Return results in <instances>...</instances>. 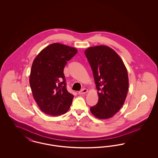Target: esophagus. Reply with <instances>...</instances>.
I'll list each match as a JSON object with an SVG mask.
<instances>
[{
    "label": "esophagus",
    "instance_id": "1",
    "mask_svg": "<svg viewBox=\"0 0 158 158\" xmlns=\"http://www.w3.org/2000/svg\"><path fill=\"white\" fill-rule=\"evenodd\" d=\"M88 89H86V88H83L82 89H81V90H80V91H79V94H81V95H82V94H86V93H87L88 92Z\"/></svg>",
    "mask_w": 158,
    "mask_h": 158
}]
</instances>
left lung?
Here are the masks:
<instances>
[{
  "mask_svg": "<svg viewBox=\"0 0 158 158\" xmlns=\"http://www.w3.org/2000/svg\"><path fill=\"white\" fill-rule=\"evenodd\" d=\"M85 54L92 70L98 103L90 107L99 119H108L124 104L128 89L127 69L119 55L111 48L98 45L88 48Z\"/></svg>",
  "mask_w": 158,
  "mask_h": 158,
  "instance_id": "obj_1",
  "label": "left lung"
}]
</instances>
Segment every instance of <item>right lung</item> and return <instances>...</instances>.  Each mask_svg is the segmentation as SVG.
Returning <instances> with one entry per match:
<instances>
[{"label":"right lung","instance_id":"1","mask_svg":"<svg viewBox=\"0 0 158 158\" xmlns=\"http://www.w3.org/2000/svg\"><path fill=\"white\" fill-rule=\"evenodd\" d=\"M77 52L74 47L53 43L42 50L33 61L30 85L36 103L46 114H65L72 104L74 96L66 89L63 70Z\"/></svg>","mask_w":158,"mask_h":158}]
</instances>
